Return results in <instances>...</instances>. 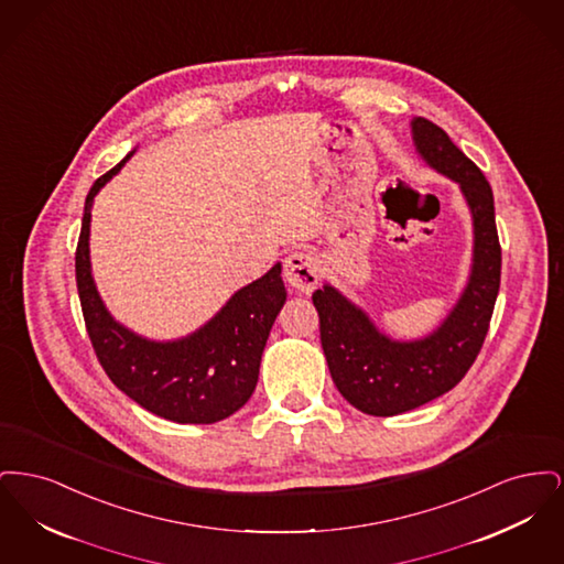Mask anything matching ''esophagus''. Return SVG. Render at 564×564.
Returning a JSON list of instances; mask_svg holds the SVG:
<instances>
[{
  "instance_id": "1",
  "label": "esophagus",
  "mask_w": 564,
  "mask_h": 564,
  "mask_svg": "<svg viewBox=\"0 0 564 564\" xmlns=\"http://www.w3.org/2000/svg\"><path fill=\"white\" fill-rule=\"evenodd\" d=\"M283 274L292 290L308 294L319 283V260L308 251H294L285 258Z\"/></svg>"
}]
</instances>
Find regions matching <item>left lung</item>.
Here are the masks:
<instances>
[{"label": "left lung", "mask_w": 564, "mask_h": 564, "mask_svg": "<svg viewBox=\"0 0 564 564\" xmlns=\"http://www.w3.org/2000/svg\"><path fill=\"white\" fill-rule=\"evenodd\" d=\"M412 139L423 161L460 186L474 219V264L448 317L430 336L410 343L378 332L332 285L313 294L332 380L350 405L372 416L414 410L460 382L482 349L501 283L495 198L482 171L427 118L412 120Z\"/></svg>", "instance_id": "left-lung-1"}]
</instances>
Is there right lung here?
Here are the masks:
<instances>
[{
  "instance_id": "obj_1",
  "label": "right lung",
  "mask_w": 564,
  "mask_h": 564,
  "mask_svg": "<svg viewBox=\"0 0 564 564\" xmlns=\"http://www.w3.org/2000/svg\"><path fill=\"white\" fill-rule=\"evenodd\" d=\"M118 162L86 196L76 249V283L88 338L109 380L148 412L182 425H212L251 398L270 327L285 304L281 264L232 295L212 322L186 338L156 343L116 322L95 288L88 256L97 192L124 166Z\"/></svg>"
}]
</instances>
